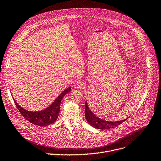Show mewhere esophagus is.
I'll return each mask as SVG.
<instances>
[{"label":"esophagus","mask_w":161,"mask_h":161,"mask_svg":"<svg viewBox=\"0 0 161 161\" xmlns=\"http://www.w3.org/2000/svg\"><path fill=\"white\" fill-rule=\"evenodd\" d=\"M83 86H84V84H83L82 82L79 81V80L76 81V82H75V84H74V87H75V89H80V88L82 87Z\"/></svg>","instance_id":"esophagus-1"}]
</instances>
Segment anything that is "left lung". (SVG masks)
Returning a JSON list of instances; mask_svg holds the SVG:
<instances>
[{"label": "left lung", "instance_id": "8db88e82", "mask_svg": "<svg viewBox=\"0 0 161 161\" xmlns=\"http://www.w3.org/2000/svg\"><path fill=\"white\" fill-rule=\"evenodd\" d=\"M85 116L88 123L92 127L100 130H108L114 128L124 122L126 119L116 121H108L96 116L89 109L87 101L85 102Z\"/></svg>", "mask_w": 161, "mask_h": 161}]
</instances>
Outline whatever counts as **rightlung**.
<instances>
[{
    "mask_svg": "<svg viewBox=\"0 0 161 161\" xmlns=\"http://www.w3.org/2000/svg\"><path fill=\"white\" fill-rule=\"evenodd\" d=\"M71 91V87L65 89L46 109L38 111H30L19 106L14 99V103L23 116L32 124L38 126H47L53 123L58 118L60 111V103L63 97Z\"/></svg>",
    "mask_w": 161,
    "mask_h": 161,
    "instance_id": "1",
    "label": "right lung"
}]
</instances>
